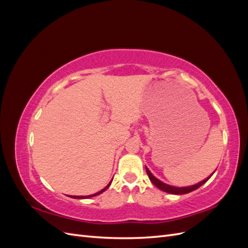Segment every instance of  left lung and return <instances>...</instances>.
<instances>
[{
    "mask_svg": "<svg viewBox=\"0 0 248 248\" xmlns=\"http://www.w3.org/2000/svg\"><path fill=\"white\" fill-rule=\"evenodd\" d=\"M146 170H147V174H148V176H149L150 181H151V182L157 187V188H159V189L162 190V191H166V192L171 193V194H185V193H188V192H191V191H193V190H196V189L199 188V187H201L202 184H205V183L208 181V180H209L210 178H211V176H212V175H211L210 177L206 178L205 180H202V181L199 182L198 184H194V185H191V186L175 187V186H170V185H169V184L163 183L162 181H160V180L155 178V177L152 175V172L149 170L148 168H146Z\"/></svg>",
    "mask_w": 248,
    "mask_h": 248,
    "instance_id": "1",
    "label": "left lung"
}]
</instances>
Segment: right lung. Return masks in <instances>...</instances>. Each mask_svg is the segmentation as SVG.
Instances as JSON below:
<instances>
[{"label": "right lung", "instance_id": "1", "mask_svg": "<svg viewBox=\"0 0 248 248\" xmlns=\"http://www.w3.org/2000/svg\"><path fill=\"white\" fill-rule=\"evenodd\" d=\"M111 181H112V180H111ZM111 181L108 183V185H107L106 187H104V188H103L102 190H100L99 192H96L95 194H91V196H84V197H82V196H70V198H73V199H89V198H92V197H95V196H98V194L102 193L103 191H106V190L108 188L110 183H111Z\"/></svg>", "mask_w": 248, "mask_h": 248}]
</instances>
